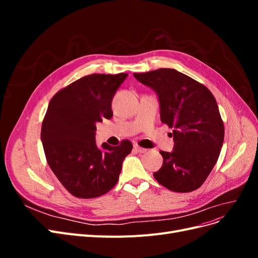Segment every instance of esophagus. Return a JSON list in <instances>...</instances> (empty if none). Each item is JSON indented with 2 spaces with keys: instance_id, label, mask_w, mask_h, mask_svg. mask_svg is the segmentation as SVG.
Wrapping results in <instances>:
<instances>
[{
  "instance_id": "1",
  "label": "esophagus",
  "mask_w": 258,
  "mask_h": 258,
  "mask_svg": "<svg viewBox=\"0 0 258 258\" xmlns=\"http://www.w3.org/2000/svg\"><path fill=\"white\" fill-rule=\"evenodd\" d=\"M134 148H135V150H136L138 153H146V152H147L146 148H143V147L139 146V145H137V144L134 146Z\"/></svg>"
}]
</instances>
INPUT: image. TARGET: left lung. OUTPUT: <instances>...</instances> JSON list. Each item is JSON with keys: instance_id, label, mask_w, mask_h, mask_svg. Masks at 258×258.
Wrapping results in <instances>:
<instances>
[{"instance_id": "left-lung-1", "label": "left lung", "mask_w": 258, "mask_h": 258, "mask_svg": "<svg viewBox=\"0 0 258 258\" xmlns=\"http://www.w3.org/2000/svg\"><path fill=\"white\" fill-rule=\"evenodd\" d=\"M134 76L157 92L161 122L173 129V152H160L163 163L154 173L156 181L176 192L199 188L214 168L224 142V122L212 92L173 69Z\"/></svg>"}]
</instances>
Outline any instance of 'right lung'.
<instances>
[{"mask_svg": "<svg viewBox=\"0 0 258 258\" xmlns=\"http://www.w3.org/2000/svg\"><path fill=\"white\" fill-rule=\"evenodd\" d=\"M127 73L90 74L54 95L42 123L41 139L48 166L73 196L100 197L118 182L129 140L98 148L96 123L113 116L112 100Z\"/></svg>", "mask_w": 258, "mask_h": 258, "instance_id": "add662e5", "label": "right lung"}]
</instances>
